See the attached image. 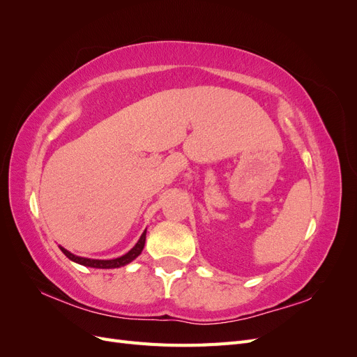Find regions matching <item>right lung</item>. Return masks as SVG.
I'll list each match as a JSON object with an SVG mask.
<instances>
[{"label": "right lung", "instance_id": "obj_1", "mask_svg": "<svg viewBox=\"0 0 357 357\" xmlns=\"http://www.w3.org/2000/svg\"><path fill=\"white\" fill-rule=\"evenodd\" d=\"M144 243H146V231L143 232L142 236H139L138 243L126 255H123L121 257H116V259H110V261H100V259H88V257L75 256V255L70 253L68 250H66V248H63V247H61V250L68 259H71V261L77 262L80 265H84V266H91V268H119V266H123V265H126L129 262H132L134 259L143 252Z\"/></svg>", "mask_w": 357, "mask_h": 357}]
</instances>
